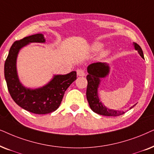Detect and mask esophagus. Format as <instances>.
<instances>
[{
	"label": "esophagus",
	"instance_id": "34e87169",
	"mask_svg": "<svg viewBox=\"0 0 154 154\" xmlns=\"http://www.w3.org/2000/svg\"><path fill=\"white\" fill-rule=\"evenodd\" d=\"M77 74L78 76H81V77H84L85 75V72L82 69H78L77 70Z\"/></svg>",
	"mask_w": 154,
	"mask_h": 154
}]
</instances>
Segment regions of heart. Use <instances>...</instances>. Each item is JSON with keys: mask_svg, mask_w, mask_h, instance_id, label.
<instances>
[{"mask_svg": "<svg viewBox=\"0 0 154 154\" xmlns=\"http://www.w3.org/2000/svg\"><path fill=\"white\" fill-rule=\"evenodd\" d=\"M102 47H103V44H101V43H95L93 46H92L91 48L92 50L94 51H98L100 50ZM108 53H109V51L108 50H105V51H103L101 53V57H105L108 55Z\"/></svg>", "mask_w": 154, "mask_h": 154, "instance_id": "heart-1", "label": "heart"}]
</instances>
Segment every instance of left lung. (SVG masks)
I'll list each match as a JSON object with an SVG mask.
<instances>
[{
    "label": "left lung",
    "mask_w": 154,
    "mask_h": 154,
    "mask_svg": "<svg viewBox=\"0 0 154 154\" xmlns=\"http://www.w3.org/2000/svg\"><path fill=\"white\" fill-rule=\"evenodd\" d=\"M135 50L138 51L141 58H144L142 49L137 43H134ZM110 71V67L107 63H94L89 65L87 67L89 75L87 76L88 82L87 88V98L89 102L91 109L96 113L105 116H119L124 114V111L108 109L100 101L98 96V88L101 78L106 77ZM135 105L132 107V108Z\"/></svg>",
    "instance_id": "8db88e82"
}]
</instances>
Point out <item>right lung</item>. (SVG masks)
Masks as SVG:
<instances>
[{
    "mask_svg": "<svg viewBox=\"0 0 154 154\" xmlns=\"http://www.w3.org/2000/svg\"><path fill=\"white\" fill-rule=\"evenodd\" d=\"M42 34H36L16 41L10 47L4 65V74L8 89L13 101L18 106L35 114H47L60 106L65 91L77 79L75 71L67 75H54L52 80L43 87L32 89L20 83L16 68L18 53L29 43H45Z\"/></svg>",
    "mask_w": 154,
    "mask_h": 154,
    "instance_id": "right-lung-1",
    "label": "right lung"
}]
</instances>
